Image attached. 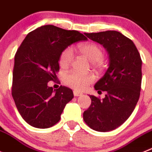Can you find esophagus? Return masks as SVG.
I'll use <instances>...</instances> for the list:
<instances>
[{
  "mask_svg": "<svg viewBox=\"0 0 152 152\" xmlns=\"http://www.w3.org/2000/svg\"><path fill=\"white\" fill-rule=\"evenodd\" d=\"M73 95H74V96H79V95H83V93L77 91H73Z\"/></svg>",
  "mask_w": 152,
  "mask_h": 152,
  "instance_id": "esophagus-1",
  "label": "esophagus"
}]
</instances>
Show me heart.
<instances>
[{"label":"heart","instance_id":"b5f03b06","mask_svg":"<svg viewBox=\"0 0 152 152\" xmlns=\"http://www.w3.org/2000/svg\"><path fill=\"white\" fill-rule=\"evenodd\" d=\"M79 54L84 56L89 61L94 68L102 69L104 66L103 50L98 45L93 42L80 43L76 46ZM73 60V54L70 48H66L60 56L59 64L62 68L69 66ZM95 76L91 73H81L76 71H70L64 77V83L70 88L78 91H83L95 81Z\"/></svg>","mask_w":152,"mask_h":152}]
</instances>
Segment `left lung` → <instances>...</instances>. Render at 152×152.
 Masks as SVG:
<instances>
[{
  "mask_svg": "<svg viewBox=\"0 0 152 152\" xmlns=\"http://www.w3.org/2000/svg\"><path fill=\"white\" fill-rule=\"evenodd\" d=\"M85 35L106 49L109 67L95 85V90L106 91L105 98L90 95L91 105L83 113V119L91 129L108 132L122 125L136 107L142 84V59L135 44L120 32Z\"/></svg>",
  "mask_w": 152,
  "mask_h": 152,
  "instance_id": "8db88e82",
  "label": "left lung"
}]
</instances>
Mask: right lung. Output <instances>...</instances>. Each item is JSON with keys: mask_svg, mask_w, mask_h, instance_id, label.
<instances>
[{"mask_svg": "<svg viewBox=\"0 0 152 152\" xmlns=\"http://www.w3.org/2000/svg\"><path fill=\"white\" fill-rule=\"evenodd\" d=\"M87 38L76 30L42 26L26 35L14 57L12 96L27 124L46 129L59 122L66 104L73 98L72 89L60 86L53 90L59 71L60 56L69 45Z\"/></svg>", "mask_w": 152, "mask_h": 152, "instance_id": "add662e5", "label": "right lung"}]
</instances>
